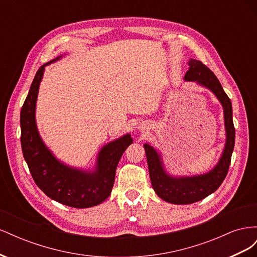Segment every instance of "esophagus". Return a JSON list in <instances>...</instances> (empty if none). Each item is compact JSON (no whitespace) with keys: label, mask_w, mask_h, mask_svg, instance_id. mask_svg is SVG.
I'll return each mask as SVG.
<instances>
[{"label":"esophagus","mask_w":257,"mask_h":257,"mask_svg":"<svg viewBox=\"0 0 257 257\" xmlns=\"http://www.w3.org/2000/svg\"><path fill=\"white\" fill-rule=\"evenodd\" d=\"M141 130H142V131H144V130H145V127H143V126H142V128H141Z\"/></svg>","instance_id":"esophagus-1"}]
</instances>
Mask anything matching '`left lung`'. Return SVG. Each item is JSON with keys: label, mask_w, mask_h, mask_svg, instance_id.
Masks as SVG:
<instances>
[{"label": "left lung", "mask_w": 257, "mask_h": 257, "mask_svg": "<svg viewBox=\"0 0 257 257\" xmlns=\"http://www.w3.org/2000/svg\"><path fill=\"white\" fill-rule=\"evenodd\" d=\"M189 66V71L184 75V80L196 81L200 85L208 88L223 106L226 143L219 163L212 170L200 176L179 178L169 176L163 167L162 159L157 150L150 145H144L153 190L162 199L176 205L196 203L219 189L228 173L231 153L235 146V127L229 97L224 92L215 75L200 61L191 59Z\"/></svg>", "instance_id": "obj_1"}]
</instances>
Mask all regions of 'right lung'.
<instances>
[{
	"label": "right lung",
	"mask_w": 257,
	"mask_h": 257,
	"mask_svg": "<svg viewBox=\"0 0 257 257\" xmlns=\"http://www.w3.org/2000/svg\"><path fill=\"white\" fill-rule=\"evenodd\" d=\"M59 58L52 60L57 61ZM38 69L20 112L21 148L33 180L51 199L73 208H89L110 195L115 169L126 148L133 143L130 134L104 146L93 173L66 166L53 157L38 134L35 122L37 93L45 66Z\"/></svg>",
	"instance_id": "add662e5"
}]
</instances>
